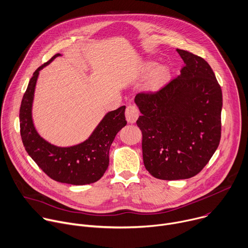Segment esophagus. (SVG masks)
<instances>
[{
	"label": "esophagus",
	"instance_id": "1",
	"mask_svg": "<svg viewBox=\"0 0 248 248\" xmlns=\"http://www.w3.org/2000/svg\"><path fill=\"white\" fill-rule=\"evenodd\" d=\"M125 115H126V119L129 123H135L140 115V111L136 106L130 105L126 108Z\"/></svg>",
	"mask_w": 248,
	"mask_h": 248
}]
</instances>
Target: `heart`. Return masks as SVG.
<instances>
[{
    "mask_svg": "<svg viewBox=\"0 0 248 248\" xmlns=\"http://www.w3.org/2000/svg\"><path fill=\"white\" fill-rule=\"evenodd\" d=\"M155 63L154 62H146L143 66V71L148 72L151 71L154 67H155ZM169 68L166 65H158L156 66L151 76L150 79H148V85L152 88H156L158 86H160L163 82H165V80L169 77Z\"/></svg>",
    "mask_w": 248,
    "mask_h": 248,
    "instance_id": "obj_1",
    "label": "heart"
}]
</instances>
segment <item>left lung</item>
I'll list each match as a JSON object with an SVG mask.
<instances>
[{
    "label": "left lung",
    "instance_id": "obj_1",
    "mask_svg": "<svg viewBox=\"0 0 248 248\" xmlns=\"http://www.w3.org/2000/svg\"><path fill=\"white\" fill-rule=\"evenodd\" d=\"M177 52L185 62L181 74L157 92L135 97L144 167L167 181L199 174L221 139L223 97L212 68L199 56Z\"/></svg>",
    "mask_w": 248,
    "mask_h": 248
}]
</instances>
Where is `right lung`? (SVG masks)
I'll list each match as a JSON object with an SVG mask.
<instances>
[{
    "instance_id": "right-lung-1",
    "label": "right lung",
    "mask_w": 248,
    "mask_h": 248,
    "mask_svg": "<svg viewBox=\"0 0 248 248\" xmlns=\"http://www.w3.org/2000/svg\"><path fill=\"white\" fill-rule=\"evenodd\" d=\"M61 54L55 55L33 73L19 110L20 135L29 156L51 179L70 185H88L100 180L109 164V148L116 134L127 124L125 106L109 111L85 141L61 147L44 140L32 119V104L39 72Z\"/></svg>"
}]
</instances>
